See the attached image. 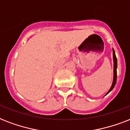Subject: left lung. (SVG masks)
<instances>
[{
    "label": "left lung",
    "instance_id": "8db88e82",
    "mask_svg": "<svg viewBox=\"0 0 130 130\" xmlns=\"http://www.w3.org/2000/svg\"><path fill=\"white\" fill-rule=\"evenodd\" d=\"M113 62H114V76H113V84L111 86V88H110L109 91L108 92V93H109L113 89L114 86H115V84H116V81H117V58H116V56H115V53L114 50H113ZM107 93V94H108Z\"/></svg>",
    "mask_w": 130,
    "mask_h": 130
}]
</instances>
